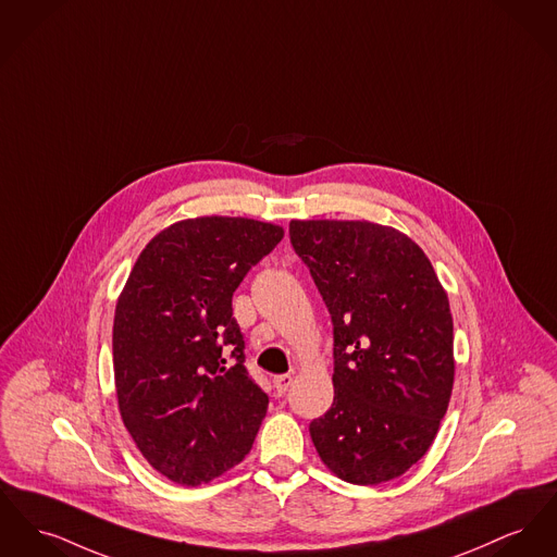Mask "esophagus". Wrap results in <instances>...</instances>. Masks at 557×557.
I'll use <instances>...</instances> for the list:
<instances>
[{"mask_svg":"<svg viewBox=\"0 0 557 557\" xmlns=\"http://www.w3.org/2000/svg\"><path fill=\"white\" fill-rule=\"evenodd\" d=\"M290 385H293V376L290 374H280V376L273 379V387H275L277 395H284V393L288 392Z\"/></svg>","mask_w":557,"mask_h":557,"instance_id":"esophagus-1","label":"esophagus"}]
</instances>
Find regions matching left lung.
I'll use <instances>...</instances> for the list:
<instances>
[{"label": "left lung", "instance_id": "obj_1", "mask_svg": "<svg viewBox=\"0 0 557 557\" xmlns=\"http://www.w3.org/2000/svg\"><path fill=\"white\" fill-rule=\"evenodd\" d=\"M334 324V404L309 425L327 469L358 486L425 457L455 385L448 295L423 248L370 221H290Z\"/></svg>", "mask_w": 557, "mask_h": 557}]
</instances>
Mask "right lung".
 <instances>
[{
    "instance_id": "obj_1",
    "label": "right lung",
    "mask_w": 557,
    "mask_h": 557,
    "mask_svg": "<svg viewBox=\"0 0 557 557\" xmlns=\"http://www.w3.org/2000/svg\"><path fill=\"white\" fill-rule=\"evenodd\" d=\"M282 237L284 227L246 216L176 221L143 248L120 293L117 408L140 455L181 486L239 465L267 414L231 298Z\"/></svg>"
}]
</instances>
